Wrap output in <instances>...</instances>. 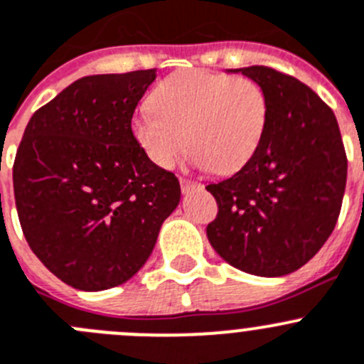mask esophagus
<instances>
[{"label":"esophagus","mask_w":364,"mask_h":364,"mask_svg":"<svg viewBox=\"0 0 364 364\" xmlns=\"http://www.w3.org/2000/svg\"><path fill=\"white\" fill-rule=\"evenodd\" d=\"M180 188H182V193H191L193 189L202 188V184L191 178H180Z\"/></svg>","instance_id":"esophagus-1"}]
</instances>
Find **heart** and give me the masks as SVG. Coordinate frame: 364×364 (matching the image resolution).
<instances>
[{
  "mask_svg": "<svg viewBox=\"0 0 364 364\" xmlns=\"http://www.w3.org/2000/svg\"><path fill=\"white\" fill-rule=\"evenodd\" d=\"M151 102L133 115L132 133L153 164L164 169L189 144L196 164L238 171L258 149L269 117L258 82L208 70L171 73L156 86Z\"/></svg>",
  "mask_w": 364,
  "mask_h": 364,
  "instance_id": "heart-1",
  "label": "heart"
}]
</instances>
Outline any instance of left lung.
<instances>
[{"mask_svg":"<svg viewBox=\"0 0 364 364\" xmlns=\"http://www.w3.org/2000/svg\"><path fill=\"white\" fill-rule=\"evenodd\" d=\"M242 72L267 95L258 149L238 173L205 186L218 204L213 249L256 276L305 265L332 235L346 186V153L334 112L306 85L269 66Z\"/></svg>","mask_w":364,"mask_h":364,"instance_id":"8db88e82","label":"left lung"}]
</instances>
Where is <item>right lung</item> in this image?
I'll use <instances>...</instances> for the list:
<instances>
[{
  "instance_id": "1",
  "label": "right lung",
  "mask_w": 364,
  "mask_h": 364,
  "mask_svg": "<svg viewBox=\"0 0 364 364\" xmlns=\"http://www.w3.org/2000/svg\"><path fill=\"white\" fill-rule=\"evenodd\" d=\"M156 70L77 79L32 115L16 153L14 196L30 249L79 291L128 282L180 202L178 178L132 133Z\"/></svg>"
}]
</instances>
